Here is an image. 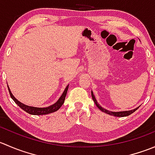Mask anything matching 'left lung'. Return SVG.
<instances>
[{
    "label": "left lung",
    "mask_w": 155,
    "mask_h": 155,
    "mask_svg": "<svg viewBox=\"0 0 155 155\" xmlns=\"http://www.w3.org/2000/svg\"><path fill=\"white\" fill-rule=\"evenodd\" d=\"M91 97H92V99H93L95 105L97 107L98 109H100V110H101L102 112H105V113L108 114V115H113V116H115V117H125V116H128V115H131V114L133 113V112H135L136 110H137V109H139V107L136 108V109H132V110H129V111H122V112H112V111H109L107 110V109H104V108H103L101 107V105H100L99 104L97 103V101L96 98H95L94 95L93 94V91H91Z\"/></svg>",
    "instance_id": "1"
}]
</instances>
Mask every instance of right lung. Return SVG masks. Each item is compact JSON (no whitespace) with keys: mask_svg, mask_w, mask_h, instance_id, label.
<instances>
[{"mask_svg":"<svg viewBox=\"0 0 155 155\" xmlns=\"http://www.w3.org/2000/svg\"><path fill=\"white\" fill-rule=\"evenodd\" d=\"M8 90L9 92H10V94L11 98L14 101V102L17 104L21 109H23L24 111H25L26 112L28 113L31 114V115H47V114L49 113H52V112H56V111L60 109L61 107L63 105L64 102L65 97H66L67 93H68V90L69 87V85H68V86L65 87L64 91L63 94H61V96L60 97L58 101L56 103H54V104L52 105L49 106V107H31V106H28L25 105V104H22V103L20 102L19 101L16 99L15 97L12 95V92H11L10 87H9L8 85Z\"/></svg>","mask_w":155,"mask_h":155,"instance_id":"obj_1","label":"right lung"}]
</instances>
